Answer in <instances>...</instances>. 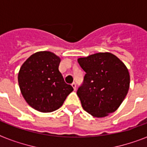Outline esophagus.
<instances>
[{
  "label": "esophagus",
  "mask_w": 147,
  "mask_h": 147,
  "mask_svg": "<svg viewBox=\"0 0 147 147\" xmlns=\"http://www.w3.org/2000/svg\"><path fill=\"white\" fill-rule=\"evenodd\" d=\"M71 87H73V89H74V90H76V84L75 83V82H73V83L71 84Z\"/></svg>",
  "instance_id": "1"
}]
</instances>
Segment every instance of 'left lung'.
Segmentation results:
<instances>
[{"mask_svg":"<svg viewBox=\"0 0 147 147\" xmlns=\"http://www.w3.org/2000/svg\"><path fill=\"white\" fill-rule=\"evenodd\" d=\"M86 72L78 89L82 108L95 117H104L117 110L130 84L129 70L111 53H96L78 59Z\"/></svg>","mask_w":147,"mask_h":147,"instance_id":"obj_1","label":"left lung"}]
</instances>
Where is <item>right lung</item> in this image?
Instances as JSON below:
<instances>
[{
    "instance_id": "obj_1",
    "label": "right lung",
    "mask_w": 147,
    "mask_h": 147,
    "mask_svg": "<svg viewBox=\"0 0 147 147\" xmlns=\"http://www.w3.org/2000/svg\"><path fill=\"white\" fill-rule=\"evenodd\" d=\"M60 58L50 51H39L22 64L18 76L22 96L38 111H56L73 88L64 81L59 71Z\"/></svg>"
}]
</instances>
